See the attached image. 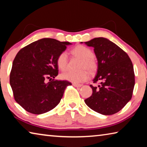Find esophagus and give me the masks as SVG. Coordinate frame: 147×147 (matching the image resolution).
Masks as SVG:
<instances>
[{
  "instance_id": "34e87169",
  "label": "esophagus",
  "mask_w": 147,
  "mask_h": 147,
  "mask_svg": "<svg viewBox=\"0 0 147 147\" xmlns=\"http://www.w3.org/2000/svg\"><path fill=\"white\" fill-rule=\"evenodd\" d=\"M73 85L74 87H76V88H80V87L82 86V84H73Z\"/></svg>"
}]
</instances>
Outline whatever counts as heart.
<instances>
[{
	"label": "heart",
	"instance_id": "b5f03b06",
	"mask_svg": "<svg viewBox=\"0 0 147 147\" xmlns=\"http://www.w3.org/2000/svg\"><path fill=\"white\" fill-rule=\"evenodd\" d=\"M71 53L74 56L81 59L79 65V69L81 70L77 72H65L61 74V78L74 84L84 82L88 80L90 76L88 72L94 74L98 67L97 61L93 55V52L86 46L77 45L72 50ZM56 64L59 70L65 71L67 69V54L65 52H62L57 57Z\"/></svg>",
	"mask_w": 147,
	"mask_h": 147
}]
</instances>
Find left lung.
Here are the masks:
<instances>
[{
	"label": "left lung",
	"instance_id": "obj_1",
	"mask_svg": "<svg viewBox=\"0 0 147 147\" xmlns=\"http://www.w3.org/2000/svg\"><path fill=\"white\" fill-rule=\"evenodd\" d=\"M84 43L94 48L98 69L93 82L100 81L98 87L90 85L93 93L85 102L102 115L117 113L132 96L135 85L132 62L123 50L106 38H96Z\"/></svg>",
	"mask_w": 147,
	"mask_h": 147
}]
</instances>
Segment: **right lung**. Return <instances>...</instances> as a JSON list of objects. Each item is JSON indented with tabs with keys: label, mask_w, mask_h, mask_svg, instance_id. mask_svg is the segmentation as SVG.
Instances as JSON below:
<instances>
[{
	"label": "right lung",
	"mask_w": 147,
	"mask_h": 147,
	"mask_svg": "<svg viewBox=\"0 0 147 147\" xmlns=\"http://www.w3.org/2000/svg\"><path fill=\"white\" fill-rule=\"evenodd\" d=\"M69 42L51 38L34 41L20 50L15 58L9 76L14 98L28 112L45 113L59 103L68 81L56 80L58 74L57 57ZM52 81L46 82V80Z\"/></svg>",
	"instance_id": "obj_1"
}]
</instances>
